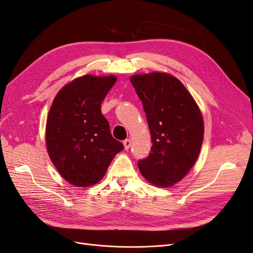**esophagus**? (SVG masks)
<instances>
[{
  "label": "esophagus",
  "instance_id": "obj_1",
  "mask_svg": "<svg viewBox=\"0 0 253 253\" xmlns=\"http://www.w3.org/2000/svg\"><path fill=\"white\" fill-rule=\"evenodd\" d=\"M124 145H125V149L126 150H128L129 147H131V139L126 138V140H124Z\"/></svg>",
  "mask_w": 253,
  "mask_h": 253
}]
</instances>
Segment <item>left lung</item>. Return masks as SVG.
<instances>
[{"mask_svg": "<svg viewBox=\"0 0 253 253\" xmlns=\"http://www.w3.org/2000/svg\"><path fill=\"white\" fill-rule=\"evenodd\" d=\"M131 82L142 102L152 148L138 160L144 178L158 187H171L195 164L204 139L200 109L183 84L171 75H136Z\"/></svg>", "mask_w": 253, "mask_h": 253, "instance_id": "8db88e82", "label": "left lung"}]
</instances>
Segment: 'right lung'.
I'll use <instances>...</instances> for the list:
<instances>
[{"label": "right lung", "mask_w": 253, "mask_h": 253, "mask_svg": "<svg viewBox=\"0 0 253 253\" xmlns=\"http://www.w3.org/2000/svg\"><path fill=\"white\" fill-rule=\"evenodd\" d=\"M116 77L85 75L61 89L46 124V147L52 164L74 186L100 180L124 144L113 138L101 103Z\"/></svg>", "instance_id": "obj_1"}]
</instances>
